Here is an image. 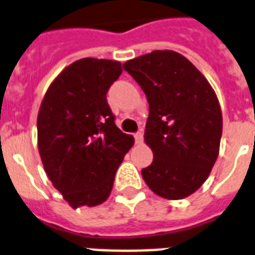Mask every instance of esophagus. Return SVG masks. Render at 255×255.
Instances as JSON below:
<instances>
[{
  "mask_svg": "<svg viewBox=\"0 0 255 255\" xmlns=\"http://www.w3.org/2000/svg\"><path fill=\"white\" fill-rule=\"evenodd\" d=\"M134 139H135V143H141L142 142V139H143V135L141 131H137L134 134Z\"/></svg>",
  "mask_w": 255,
  "mask_h": 255,
  "instance_id": "obj_1",
  "label": "esophagus"
}]
</instances>
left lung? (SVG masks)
Listing matches in <instances>:
<instances>
[{"instance_id": "8db88e82", "label": "left lung", "mask_w": 255, "mask_h": 255, "mask_svg": "<svg viewBox=\"0 0 255 255\" xmlns=\"http://www.w3.org/2000/svg\"><path fill=\"white\" fill-rule=\"evenodd\" d=\"M124 70L141 86L149 103L145 142L152 164L141 173L164 199L187 198L207 180L219 154L222 112L202 72L173 51L131 59Z\"/></svg>"}]
</instances>
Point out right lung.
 Returning <instances> with one entry per match:
<instances>
[{"instance_id": "add662e5", "label": "right lung", "mask_w": 255, "mask_h": 255, "mask_svg": "<svg viewBox=\"0 0 255 255\" xmlns=\"http://www.w3.org/2000/svg\"><path fill=\"white\" fill-rule=\"evenodd\" d=\"M121 74L116 60H76L53 80L40 106V157L72 208L94 207L109 198L117 169L134 143L117 128L106 99Z\"/></svg>"}]
</instances>
